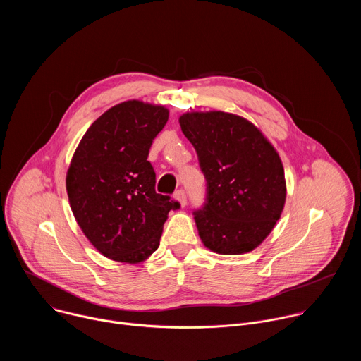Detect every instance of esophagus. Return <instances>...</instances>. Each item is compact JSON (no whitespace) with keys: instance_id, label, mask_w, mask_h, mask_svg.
Wrapping results in <instances>:
<instances>
[{"instance_id":"34e87169","label":"esophagus","mask_w":361,"mask_h":361,"mask_svg":"<svg viewBox=\"0 0 361 361\" xmlns=\"http://www.w3.org/2000/svg\"><path fill=\"white\" fill-rule=\"evenodd\" d=\"M176 200L180 202L181 207H185L187 205V195H185V191L184 190H178L176 194H174Z\"/></svg>"}]
</instances>
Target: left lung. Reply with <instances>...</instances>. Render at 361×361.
Masks as SVG:
<instances>
[{"mask_svg": "<svg viewBox=\"0 0 361 361\" xmlns=\"http://www.w3.org/2000/svg\"><path fill=\"white\" fill-rule=\"evenodd\" d=\"M178 121L207 181V201L194 212L202 244L226 255L252 251L284 209L287 190L279 152L259 127L231 113L191 111Z\"/></svg>", "mask_w": 361, "mask_h": 361, "instance_id": "8db88e82", "label": "left lung"}]
</instances>
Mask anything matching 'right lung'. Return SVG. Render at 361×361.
<instances>
[{"label":"right lung","mask_w":361,"mask_h":361,"mask_svg":"<svg viewBox=\"0 0 361 361\" xmlns=\"http://www.w3.org/2000/svg\"><path fill=\"white\" fill-rule=\"evenodd\" d=\"M169 109L128 99L99 116L71 159L66 187L73 214L88 241L114 262L137 264L160 245L170 210L180 204L156 192L147 161Z\"/></svg>","instance_id":"obj_1"}]
</instances>
